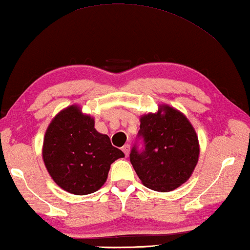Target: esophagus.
I'll return each mask as SVG.
<instances>
[{"instance_id":"1","label":"esophagus","mask_w":250,"mask_h":250,"mask_svg":"<svg viewBox=\"0 0 250 250\" xmlns=\"http://www.w3.org/2000/svg\"><path fill=\"white\" fill-rule=\"evenodd\" d=\"M122 150H124L125 155V156H129V153H130V145H128V144H125V145L122 147Z\"/></svg>"}]
</instances>
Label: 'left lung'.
Returning <instances> with one entry per match:
<instances>
[{"instance_id":"8db88e82","label":"left lung","mask_w":250,"mask_h":250,"mask_svg":"<svg viewBox=\"0 0 250 250\" xmlns=\"http://www.w3.org/2000/svg\"><path fill=\"white\" fill-rule=\"evenodd\" d=\"M139 136L145 148L133 147L130 162L145 187L172 191L191 177L199 159V142L187 117L167 104L140 117Z\"/></svg>"}]
</instances>
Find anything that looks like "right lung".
Returning a JSON list of instances; mask_svg holds the SVG:
<instances>
[{"label": "right lung", "mask_w": 250, "mask_h": 250, "mask_svg": "<svg viewBox=\"0 0 250 250\" xmlns=\"http://www.w3.org/2000/svg\"><path fill=\"white\" fill-rule=\"evenodd\" d=\"M42 155L53 181L73 195L97 191L106 181L111 164L125 154L107 135L95 129V120L79 105L63 108L52 119Z\"/></svg>", "instance_id": "1"}]
</instances>
